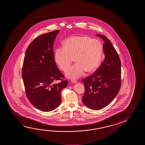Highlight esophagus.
<instances>
[{
	"label": "esophagus",
	"instance_id": "obj_1",
	"mask_svg": "<svg viewBox=\"0 0 145 145\" xmlns=\"http://www.w3.org/2000/svg\"><path fill=\"white\" fill-rule=\"evenodd\" d=\"M71 82L73 83H75L77 82V81L76 80H75V79H71Z\"/></svg>",
	"mask_w": 145,
	"mask_h": 145
}]
</instances>
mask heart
Returning a JSON list of instances; mask_svg holds the SVG:
<instances>
[{"instance_id": "heart-1", "label": "heart", "mask_w": 145, "mask_h": 145, "mask_svg": "<svg viewBox=\"0 0 145 145\" xmlns=\"http://www.w3.org/2000/svg\"><path fill=\"white\" fill-rule=\"evenodd\" d=\"M64 45L56 49L55 60L60 69L65 71L74 59L76 64L66 72L70 78H79L86 71L93 73L100 66L103 46L99 40L88 36H75L67 39Z\"/></svg>"}]
</instances>
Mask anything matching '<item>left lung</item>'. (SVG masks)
Instances as JSON below:
<instances>
[{
	"instance_id": "1",
	"label": "left lung",
	"mask_w": 145,
	"mask_h": 145,
	"mask_svg": "<svg viewBox=\"0 0 145 145\" xmlns=\"http://www.w3.org/2000/svg\"><path fill=\"white\" fill-rule=\"evenodd\" d=\"M105 42L104 61L95 72L83 79L85 92L82 101L90 109L99 110L109 104L121 87V62L111 41L105 36L96 34Z\"/></svg>"
}]
</instances>
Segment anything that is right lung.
I'll use <instances>...</instances> for the list:
<instances>
[{
	"instance_id": "add662e5",
	"label": "right lung",
	"mask_w": 145,
	"mask_h": 145,
	"mask_svg": "<svg viewBox=\"0 0 145 145\" xmlns=\"http://www.w3.org/2000/svg\"><path fill=\"white\" fill-rule=\"evenodd\" d=\"M59 30L38 36L29 44L24 57L22 78L27 97L34 107L49 112L61 102V93L68 84L55 61L53 45ZM61 81L55 83L56 80Z\"/></svg>"
}]
</instances>
